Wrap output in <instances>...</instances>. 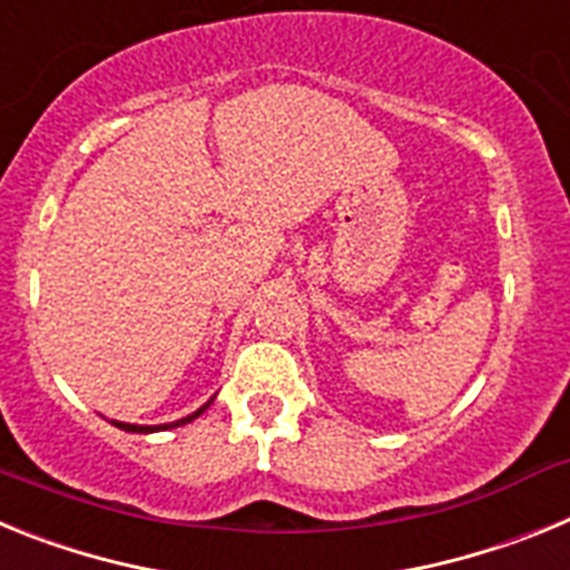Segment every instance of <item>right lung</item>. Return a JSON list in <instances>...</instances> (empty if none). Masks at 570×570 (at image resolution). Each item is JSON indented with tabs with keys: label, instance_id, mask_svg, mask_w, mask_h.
Listing matches in <instances>:
<instances>
[{
	"label": "right lung",
	"instance_id": "add662e5",
	"mask_svg": "<svg viewBox=\"0 0 570 570\" xmlns=\"http://www.w3.org/2000/svg\"><path fill=\"white\" fill-rule=\"evenodd\" d=\"M210 402H205L203 407H199V411H194V414L190 416H185V420H176V422H168V425H128V422H116L114 420V425L116 428H122V431H134V434H154V431H168V428H179V425H185V422H194L196 416L203 414L205 407H208Z\"/></svg>",
	"mask_w": 570,
	"mask_h": 570
}]
</instances>
